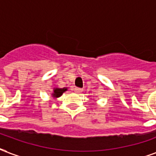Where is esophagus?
<instances>
[{
	"label": "esophagus",
	"instance_id": "esophagus-1",
	"mask_svg": "<svg viewBox=\"0 0 156 156\" xmlns=\"http://www.w3.org/2000/svg\"><path fill=\"white\" fill-rule=\"evenodd\" d=\"M83 91V89L79 88V87H75V88H74V91H75L76 93H81Z\"/></svg>",
	"mask_w": 156,
	"mask_h": 156
}]
</instances>
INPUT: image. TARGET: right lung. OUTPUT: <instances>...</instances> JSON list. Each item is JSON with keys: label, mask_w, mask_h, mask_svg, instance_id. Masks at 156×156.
Masks as SVG:
<instances>
[{"label": "right lung", "mask_w": 156, "mask_h": 156, "mask_svg": "<svg viewBox=\"0 0 156 156\" xmlns=\"http://www.w3.org/2000/svg\"><path fill=\"white\" fill-rule=\"evenodd\" d=\"M67 91V87H64V88H58V87H55L53 90V93H52V97L54 98H58L60 96H62V94L65 92V91Z\"/></svg>", "instance_id": "obj_1"}]
</instances>
